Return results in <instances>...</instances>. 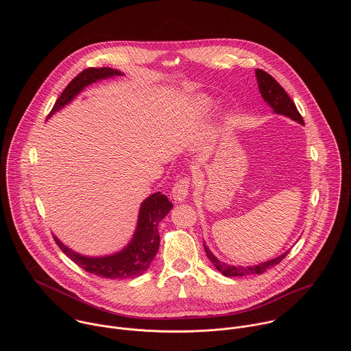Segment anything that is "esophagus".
<instances>
[{
	"mask_svg": "<svg viewBox=\"0 0 351 351\" xmlns=\"http://www.w3.org/2000/svg\"><path fill=\"white\" fill-rule=\"evenodd\" d=\"M189 186H191V178H188V177L180 178L173 188V192H171L173 199L178 202L185 200L188 196V192H189Z\"/></svg>",
	"mask_w": 351,
	"mask_h": 351,
	"instance_id": "obj_1",
	"label": "esophagus"
}]
</instances>
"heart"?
<instances>
[{"instance_id": "1", "label": "heart", "mask_w": 351, "mask_h": 351, "mask_svg": "<svg viewBox=\"0 0 351 351\" xmlns=\"http://www.w3.org/2000/svg\"><path fill=\"white\" fill-rule=\"evenodd\" d=\"M196 108L200 113H208L212 109V101L206 96H199L196 99Z\"/></svg>"}]
</instances>
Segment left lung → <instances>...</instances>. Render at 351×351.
Listing matches in <instances>:
<instances>
[{"label":"left lung","mask_w":351,"mask_h":351,"mask_svg":"<svg viewBox=\"0 0 351 351\" xmlns=\"http://www.w3.org/2000/svg\"><path fill=\"white\" fill-rule=\"evenodd\" d=\"M255 77H256L258 89L261 92L262 99L273 108L274 113L288 116L292 120L304 124V120H302L295 102L288 96V93L284 90V88L270 74H267L266 71H263L261 69H256ZM204 249H205L206 256L209 258V261L226 277H242V276H250V274H262L267 269L278 265L289 252V251H285L284 254L278 255L274 259H270V261L262 262L259 265H254V266H232V265L220 262L205 245H204Z\"/></svg>","instance_id":"left-lung-1"}]
</instances>
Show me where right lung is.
Returning a JSON list of instances; mask_svg holds the SVG:
<instances>
[{
	"label": "right lung",
	"mask_w": 351,
	"mask_h": 351,
	"mask_svg": "<svg viewBox=\"0 0 351 351\" xmlns=\"http://www.w3.org/2000/svg\"><path fill=\"white\" fill-rule=\"evenodd\" d=\"M114 75H123V73L110 67L85 69L64 88L59 99L55 101L49 117L71 102L88 85ZM171 208L173 204L165 195H160V192L149 196L141 205L138 226L131 242L123 250L112 255H81L64 246L56 237H53V239L60 250L88 273L104 278H134L142 276L149 269L154 256L156 255L159 249L158 224Z\"/></svg>",
	"instance_id": "add662e5"
}]
</instances>
